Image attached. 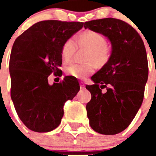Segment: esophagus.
<instances>
[{"instance_id":"obj_1","label":"esophagus","mask_w":156,"mask_h":156,"mask_svg":"<svg viewBox=\"0 0 156 156\" xmlns=\"http://www.w3.org/2000/svg\"><path fill=\"white\" fill-rule=\"evenodd\" d=\"M80 88L83 90V89H85V84L83 83V82H81L80 83Z\"/></svg>"}]
</instances>
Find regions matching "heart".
<instances>
[{"label": "heart", "mask_w": 156, "mask_h": 156, "mask_svg": "<svg viewBox=\"0 0 156 156\" xmlns=\"http://www.w3.org/2000/svg\"><path fill=\"white\" fill-rule=\"evenodd\" d=\"M76 43H75V42ZM78 47L87 48L85 54V61H88L82 64H70L65 68L67 75L73 78L83 79L90 74L95 69L94 61L98 66H104L108 61L110 52L106 45V40L100 33L87 30L81 33L75 38L69 39L64 43L61 47V57L65 61H69L73 57V54Z\"/></svg>", "instance_id": "obj_1"}]
</instances>
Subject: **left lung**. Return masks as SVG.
Masks as SVG:
<instances>
[{
	"mask_svg": "<svg viewBox=\"0 0 156 156\" xmlns=\"http://www.w3.org/2000/svg\"><path fill=\"white\" fill-rule=\"evenodd\" d=\"M84 27L102 34L111 42L108 61L90 78L94 84L86 86L91 94L86 108L95 132L113 135L129 126L143 103L148 78L145 46L138 33L120 19L86 22ZM104 88L105 93L102 92Z\"/></svg>",
	"mask_w": 156,
	"mask_h": 156,
	"instance_id": "left-lung-1",
	"label": "left lung"
}]
</instances>
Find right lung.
I'll return each mask as SVG.
<instances>
[{"label":"right lung","instance_id":"1","mask_svg":"<svg viewBox=\"0 0 156 156\" xmlns=\"http://www.w3.org/2000/svg\"><path fill=\"white\" fill-rule=\"evenodd\" d=\"M83 23L41 21L13 43L9 60L11 99L19 118L29 129L53 130L64 115V104L80 90L77 78L66 76L61 83L48 84V78L62 71L61 47Z\"/></svg>","mask_w":156,"mask_h":156}]
</instances>
